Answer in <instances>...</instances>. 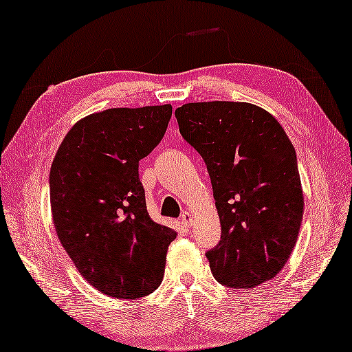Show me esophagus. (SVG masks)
I'll use <instances>...</instances> for the list:
<instances>
[{
  "instance_id": "esophagus-1",
  "label": "esophagus",
  "mask_w": 352,
  "mask_h": 352,
  "mask_svg": "<svg viewBox=\"0 0 352 352\" xmlns=\"http://www.w3.org/2000/svg\"><path fill=\"white\" fill-rule=\"evenodd\" d=\"M182 225L186 226V228H190L192 226V221H194V215L189 212V210H184V212L182 214Z\"/></svg>"
}]
</instances>
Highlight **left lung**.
I'll return each instance as SVG.
<instances>
[{
  "mask_svg": "<svg viewBox=\"0 0 352 352\" xmlns=\"http://www.w3.org/2000/svg\"><path fill=\"white\" fill-rule=\"evenodd\" d=\"M175 118L212 183L221 225L220 243L206 254L214 277L243 289L274 278L296 246L305 206L282 124L245 101L186 103Z\"/></svg>",
  "mask_w": 352,
  "mask_h": 352,
  "instance_id": "8db88e82",
  "label": "left lung"
}]
</instances>
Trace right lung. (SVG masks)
Here are the masks:
<instances>
[{"label": "right lung", "instance_id": "1", "mask_svg": "<svg viewBox=\"0 0 352 352\" xmlns=\"http://www.w3.org/2000/svg\"><path fill=\"white\" fill-rule=\"evenodd\" d=\"M172 106L113 107L76 121L50 168L56 235L87 283L135 300L162 283L177 237L146 209L138 162L163 138Z\"/></svg>", "mask_w": 352, "mask_h": 352}]
</instances>
